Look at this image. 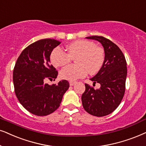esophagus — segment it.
Segmentation results:
<instances>
[{
  "instance_id": "1",
  "label": "esophagus",
  "mask_w": 146,
  "mask_h": 146,
  "mask_svg": "<svg viewBox=\"0 0 146 146\" xmlns=\"http://www.w3.org/2000/svg\"><path fill=\"white\" fill-rule=\"evenodd\" d=\"M76 82H73V81H70V86H74Z\"/></svg>"
}]
</instances>
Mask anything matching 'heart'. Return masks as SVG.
<instances>
[{
	"label": "heart",
	"instance_id": "1",
	"mask_svg": "<svg viewBox=\"0 0 146 146\" xmlns=\"http://www.w3.org/2000/svg\"><path fill=\"white\" fill-rule=\"evenodd\" d=\"M68 53L56 48L50 54V61L55 67L68 64L72 59L77 65H70L62 70L60 76L63 79L74 81L84 78L87 73L94 74L103 67L105 60L103 48L96 45L93 41L80 39L66 45Z\"/></svg>",
	"mask_w": 146,
	"mask_h": 146
}]
</instances>
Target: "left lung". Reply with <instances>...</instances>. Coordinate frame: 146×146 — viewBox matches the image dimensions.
Returning <instances> with one entry per match:
<instances>
[{"instance_id": "8db88e82", "label": "left lung", "mask_w": 146, "mask_h": 146, "mask_svg": "<svg viewBox=\"0 0 146 146\" xmlns=\"http://www.w3.org/2000/svg\"><path fill=\"white\" fill-rule=\"evenodd\" d=\"M87 39L99 41L103 46L105 60L101 69L90 80L99 83L94 89L85 84L82 95V106L89 114L103 117L113 113L121 102L125 91L127 62L122 51L116 44L103 36H90Z\"/></svg>"}]
</instances>
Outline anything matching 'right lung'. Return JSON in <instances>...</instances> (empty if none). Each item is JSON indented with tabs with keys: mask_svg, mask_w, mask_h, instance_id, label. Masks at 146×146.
I'll use <instances>...</instances> for the list:
<instances>
[{
	"mask_svg": "<svg viewBox=\"0 0 146 146\" xmlns=\"http://www.w3.org/2000/svg\"><path fill=\"white\" fill-rule=\"evenodd\" d=\"M61 42L43 39L31 43L19 56L13 70L15 92L25 109L37 116H45L60 107L68 89V80L49 85L47 80L56 78L58 71L50 64V54Z\"/></svg>",
	"mask_w": 146,
	"mask_h": 146,
	"instance_id": "add662e5",
	"label": "right lung"
}]
</instances>
